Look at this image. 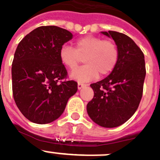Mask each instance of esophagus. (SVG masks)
Masks as SVG:
<instances>
[{"mask_svg":"<svg viewBox=\"0 0 160 160\" xmlns=\"http://www.w3.org/2000/svg\"><path fill=\"white\" fill-rule=\"evenodd\" d=\"M84 86H85V84H83V83H78V84H77L78 90H80L81 88H83Z\"/></svg>","mask_w":160,"mask_h":160,"instance_id":"34e87169","label":"esophagus"}]
</instances>
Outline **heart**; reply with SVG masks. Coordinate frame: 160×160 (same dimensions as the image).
Listing matches in <instances>:
<instances>
[{"instance_id": "heart-1", "label": "heart", "mask_w": 160, "mask_h": 160, "mask_svg": "<svg viewBox=\"0 0 160 160\" xmlns=\"http://www.w3.org/2000/svg\"><path fill=\"white\" fill-rule=\"evenodd\" d=\"M83 57L84 66L70 74L71 78L81 83L94 80L98 73L100 76L109 73L117 63L119 51L112 41L90 35L77 40L75 48L64 44L59 50L62 63L69 69H76Z\"/></svg>"}]
</instances>
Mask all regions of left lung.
Returning a JSON list of instances; mask_svg holds the SVG:
<instances>
[{
	"label": "left lung",
	"instance_id": "1",
	"mask_svg": "<svg viewBox=\"0 0 160 160\" xmlns=\"http://www.w3.org/2000/svg\"><path fill=\"white\" fill-rule=\"evenodd\" d=\"M102 33L113 39L119 58L108 77L91 84L94 98L87 111L98 125L112 128L128 121L138 109L146 70L143 52L131 37L116 31Z\"/></svg>",
	"mask_w": 160,
	"mask_h": 160
}]
</instances>
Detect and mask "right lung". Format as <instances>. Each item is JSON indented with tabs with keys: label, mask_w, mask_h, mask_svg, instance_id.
I'll use <instances>...</instances> for the list:
<instances>
[{
	"label": "right lung",
	"mask_w": 160,
	"mask_h": 160,
	"mask_svg": "<svg viewBox=\"0 0 160 160\" xmlns=\"http://www.w3.org/2000/svg\"><path fill=\"white\" fill-rule=\"evenodd\" d=\"M72 37L58 26H40L17 47L12 66L13 97L20 112L32 123L55 121L77 91L76 81L61 82L67 71L59 58V50Z\"/></svg>",
	"instance_id": "obj_1"
}]
</instances>
